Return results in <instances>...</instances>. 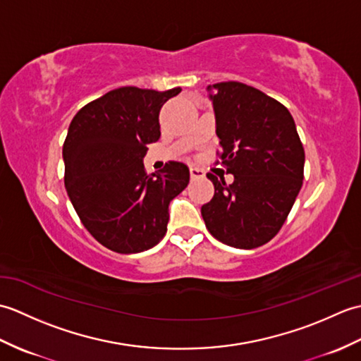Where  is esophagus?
<instances>
[{"mask_svg": "<svg viewBox=\"0 0 361 361\" xmlns=\"http://www.w3.org/2000/svg\"><path fill=\"white\" fill-rule=\"evenodd\" d=\"M189 172H190V178H192V180L203 178V176H204V172L202 171V169H198V167H190Z\"/></svg>", "mask_w": 361, "mask_h": 361, "instance_id": "esophagus-1", "label": "esophagus"}]
</instances>
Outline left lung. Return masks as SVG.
Returning a JSON list of instances; mask_svg holds the SVG:
<instances>
[{
  "label": "left lung",
  "instance_id": "1",
  "mask_svg": "<svg viewBox=\"0 0 361 361\" xmlns=\"http://www.w3.org/2000/svg\"><path fill=\"white\" fill-rule=\"evenodd\" d=\"M221 164L234 181L208 173L214 197L202 206L208 231L221 243L251 250L270 242L301 190L304 147L290 111L240 82L209 85Z\"/></svg>",
  "mask_w": 361,
  "mask_h": 361
}]
</instances>
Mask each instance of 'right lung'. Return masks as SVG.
<instances>
[{
	"instance_id": "right-lung-1",
	"label": "right lung",
	"mask_w": 361,
	"mask_h": 361,
	"mask_svg": "<svg viewBox=\"0 0 361 361\" xmlns=\"http://www.w3.org/2000/svg\"><path fill=\"white\" fill-rule=\"evenodd\" d=\"M181 88L122 87L87 104L63 144L65 188L80 221L111 251L149 250L167 231L169 203L185 190L189 169L169 161L147 175L142 158L157 142L159 110Z\"/></svg>"
}]
</instances>
